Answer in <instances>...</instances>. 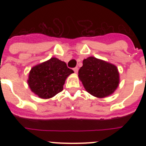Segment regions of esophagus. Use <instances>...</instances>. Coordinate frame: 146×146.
<instances>
[{
  "label": "esophagus",
  "mask_w": 146,
  "mask_h": 146,
  "mask_svg": "<svg viewBox=\"0 0 146 146\" xmlns=\"http://www.w3.org/2000/svg\"><path fill=\"white\" fill-rule=\"evenodd\" d=\"M74 72H75L76 74H77V72H78V68H77V67H75V68H74Z\"/></svg>",
  "instance_id": "esophagus-1"
}]
</instances>
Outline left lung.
I'll return each mask as SVG.
<instances>
[{"mask_svg":"<svg viewBox=\"0 0 146 146\" xmlns=\"http://www.w3.org/2000/svg\"><path fill=\"white\" fill-rule=\"evenodd\" d=\"M78 77L86 91L97 98L111 95L119 84L118 68L92 56L83 60Z\"/></svg>","mask_w":146,"mask_h":146,"instance_id":"left-lung-1","label":"left lung"}]
</instances>
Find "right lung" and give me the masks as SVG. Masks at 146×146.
Here are the masks:
<instances>
[{
  "mask_svg": "<svg viewBox=\"0 0 146 146\" xmlns=\"http://www.w3.org/2000/svg\"><path fill=\"white\" fill-rule=\"evenodd\" d=\"M73 72L65 62L52 58L32 68L28 76V86L39 98L50 99L63 91L66 79Z\"/></svg>",
  "mask_w": 146,
  "mask_h": 146,
  "instance_id": "add662e5",
  "label": "right lung"
}]
</instances>
